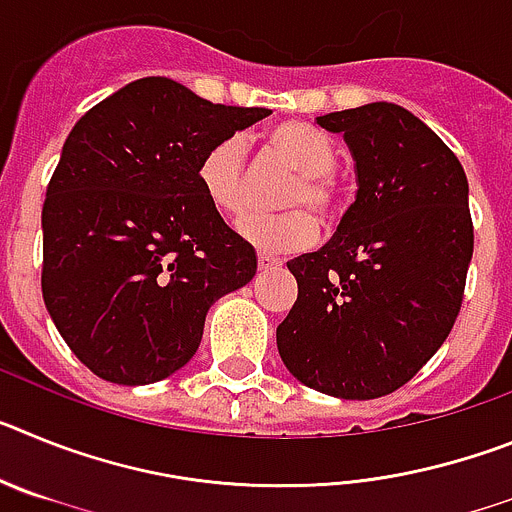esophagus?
I'll return each instance as SVG.
<instances>
[{"instance_id": "esophagus-1", "label": "esophagus", "mask_w": 512, "mask_h": 512, "mask_svg": "<svg viewBox=\"0 0 512 512\" xmlns=\"http://www.w3.org/2000/svg\"><path fill=\"white\" fill-rule=\"evenodd\" d=\"M277 266H282V261L274 259V256H269V253H259V269L261 271L277 269Z\"/></svg>"}]
</instances>
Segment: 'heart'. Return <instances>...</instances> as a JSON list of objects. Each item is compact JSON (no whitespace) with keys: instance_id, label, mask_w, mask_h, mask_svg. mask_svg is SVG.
<instances>
[{"instance_id":"heart-1","label":"heart","mask_w":512,"mask_h":512,"mask_svg":"<svg viewBox=\"0 0 512 512\" xmlns=\"http://www.w3.org/2000/svg\"><path fill=\"white\" fill-rule=\"evenodd\" d=\"M266 151L282 164L297 171V182L284 194V212L277 217H248L238 225V233L246 243L266 253H292L310 246L318 235V220L336 217L341 210L343 192L336 179L338 151L333 140L305 122H277L264 135ZM205 200L223 217H241L248 210V179H246V151L243 140H217L205 151L197 166ZM313 211L310 213L309 210Z\"/></svg>"}]
</instances>
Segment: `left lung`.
<instances>
[{"label": "left lung", "instance_id": "1", "mask_svg": "<svg viewBox=\"0 0 512 512\" xmlns=\"http://www.w3.org/2000/svg\"><path fill=\"white\" fill-rule=\"evenodd\" d=\"M356 161V202L320 251L287 261L297 300L277 328L305 387L374 400L410 382L461 310L474 251L459 158L400 104L318 117Z\"/></svg>", "mask_w": 512, "mask_h": 512}]
</instances>
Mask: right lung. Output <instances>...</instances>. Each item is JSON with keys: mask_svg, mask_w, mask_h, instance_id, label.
I'll use <instances>...</instances> for the list:
<instances>
[{"mask_svg": "<svg viewBox=\"0 0 512 512\" xmlns=\"http://www.w3.org/2000/svg\"><path fill=\"white\" fill-rule=\"evenodd\" d=\"M266 115L146 76L74 125L45 192L40 284L97 377L135 387L179 372L212 302L253 279L256 251L205 200L197 166Z\"/></svg>", "mask_w": 512, "mask_h": 512, "instance_id": "1", "label": "right lung"}]
</instances>
